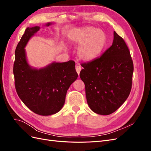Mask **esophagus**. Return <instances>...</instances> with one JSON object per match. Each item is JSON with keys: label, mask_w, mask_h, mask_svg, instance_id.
Segmentation results:
<instances>
[{"label": "esophagus", "mask_w": 151, "mask_h": 151, "mask_svg": "<svg viewBox=\"0 0 151 151\" xmlns=\"http://www.w3.org/2000/svg\"><path fill=\"white\" fill-rule=\"evenodd\" d=\"M81 69H82V68L80 65H76V72H77V74H78V75H79Z\"/></svg>", "instance_id": "esophagus-1"}]
</instances>
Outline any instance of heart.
I'll list each match as a JSON object with an SVG mask.
<instances>
[{
	"label": "heart",
	"mask_w": 151,
	"mask_h": 151,
	"mask_svg": "<svg viewBox=\"0 0 151 151\" xmlns=\"http://www.w3.org/2000/svg\"><path fill=\"white\" fill-rule=\"evenodd\" d=\"M67 38L72 44L78 45L76 53L80 60L90 62L102 53L107 43V35L102 29L93 26H84L73 29Z\"/></svg>",
	"instance_id": "b5f03b06"
}]
</instances>
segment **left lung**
<instances>
[{
  "instance_id": "left-lung-1",
  "label": "left lung",
  "mask_w": 151,
  "mask_h": 151,
  "mask_svg": "<svg viewBox=\"0 0 151 151\" xmlns=\"http://www.w3.org/2000/svg\"><path fill=\"white\" fill-rule=\"evenodd\" d=\"M81 65L80 77L91 110L101 115L115 112L132 88L134 65L124 40L114 31L111 46L100 57Z\"/></svg>"
}]
</instances>
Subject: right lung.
<instances>
[{"label": "right lung", "mask_w": 151, "mask_h": 151, "mask_svg": "<svg viewBox=\"0 0 151 151\" xmlns=\"http://www.w3.org/2000/svg\"><path fill=\"white\" fill-rule=\"evenodd\" d=\"M53 24L48 22L45 26ZM40 26L28 27L15 51L13 73L16 92L29 109L40 115L55 114L65 103L67 91L77 79L75 62H52L42 68L31 67L26 57L25 47Z\"/></svg>", "instance_id": "1"}]
</instances>
